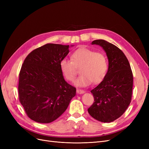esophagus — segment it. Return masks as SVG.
<instances>
[{
  "label": "esophagus",
  "instance_id": "1",
  "mask_svg": "<svg viewBox=\"0 0 149 149\" xmlns=\"http://www.w3.org/2000/svg\"><path fill=\"white\" fill-rule=\"evenodd\" d=\"M76 92H77L78 94H84L85 93V91H84V90L79 89H77V90H76Z\"/></svg>",
  "mask_w": 149,
  "mask_h": 149
}]
</instances>
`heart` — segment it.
Instances as JSON below:
<instances>
[{
  "instance_id": "heart-1",
  "label": "heart",
  "mask_w": 149,
  "mask_h": 149,
  "mask_svg": "<svg viewBox=\"0 0 149 149\" xmlns=\"http://www.w3.org/2000/svg\"><path fill=\"white\" fill-rule=\"evenodd\" d=\"M71 60H62L60 67L62 74L70 81H73L76 74V67L80 68L81 74L74 81L78 87H86L93 81L98 83L105 77L107 71V61L106 56L88 48H80L71 56Z\"/></svg>"
}]
</instances>
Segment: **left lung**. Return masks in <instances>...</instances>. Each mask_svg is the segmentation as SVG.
I'll return each instance as SVG.
<instances>
[{
    "mask_svg": "<svg viewBox=\"0 0 149 149\" xmlns=\"http://www.w3.org/2000/svg\"><path fill=\"white\" fill-rule=\"evenodd\" d=\"M91 44L102 48L109 66L103 80L91 91L94 102L88 111L94 119L111 123L124 114L131 101L132 70L124 53L114 45L104 40H94Z\"/></svg>",
    "mask_w": 149,
    "mask_h": 149,
    "instance_id": "left-lung-1",
    "label": "left lung"
}]
</instances>
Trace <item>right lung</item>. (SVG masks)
<instances>
[{
  "label": "right lung",
  "instance_id": "right-lung-1",
  "mask_svg": "<svg viewBox=\"0 0 149 149\" xmlns=\"http://www.w3.org/2000/svg\"><path fill=\"white\" fill-rule=\"evenodd\" d=\"M69 48L48 43L34 49L25 59L18 89L21 104L31 120L52 123L63 114L75 96L76 88L65 80L60 67Z\"/></svg>",
  "mask_w": 149,
  "mask_h": 149
}]
</instances>
